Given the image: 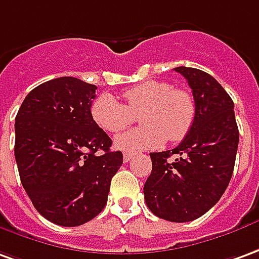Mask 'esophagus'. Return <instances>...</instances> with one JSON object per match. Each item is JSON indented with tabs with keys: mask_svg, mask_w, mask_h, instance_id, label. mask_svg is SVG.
<instances>
[{
	"mask_svg": "<svg viewBox=\"0 0 259 259\" xmlns=\"http://www.w3.org/2000/svg\"><path fill=\"white\" fill-rule=\"evenodd\" d=\"M133 158H134L133 153H124V158H122V159H124V162L126 163V162H130V160L133 159Z\"/></svg>",
	"mask_w": 259,
	"mask_h": 259,
	"instance_id": "obj_1",
	"label": "esophagus"
}]
</instances>
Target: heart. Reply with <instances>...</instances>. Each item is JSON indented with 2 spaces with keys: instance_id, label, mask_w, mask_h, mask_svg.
<instances>
[{
  "instance_id": "b5f03b06",
  "label": "heart",
  "mask_w": 259,
  "mask_h": 259,
  "mask_svg": "<svg viewBox=\"0 0 259 259\" xmlns=\"http://www.w3.org/2000/svg\"><path fill=\"white\" fill-rule=\"evenodd\" d=\"M125 104L110 94L93 101L92 117L107 133H119L140 115L142 126L119 134L114 147L135 153L160 147L165 141L179 142L186 137L196 118V103L186 90L174 89L166 81H145L124 92Z\"/></svg>"
}]
</instances>
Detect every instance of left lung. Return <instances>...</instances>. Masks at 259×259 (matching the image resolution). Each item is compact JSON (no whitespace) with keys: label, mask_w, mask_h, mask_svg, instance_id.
<instances>
[{"label":"left lung","mask_w":259,"mask_h":259,"mask_svg":"<svg viewBox=\"0 0 259 259\" xmlns=\"http://www.w3.org/2000/svg\"><path fill=\"white\" fill-rule=\"evenodd\" d=\"M193 92L196 118L172 151L152 152V172L144 186L148 208L163 220L199 219L220 200L233 176L238 148L234 103L208 73L175 67ZM172 154L177 159L169 161Z\"/></svg>","instance_id":"1"}]
</instances>
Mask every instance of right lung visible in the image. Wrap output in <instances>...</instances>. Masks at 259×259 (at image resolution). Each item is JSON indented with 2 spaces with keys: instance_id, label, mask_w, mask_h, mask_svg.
<instances>
[{
  "instance_id": "add662e5",
  "label": "right lung",
  "mask_w": 259,
  "mask_h": 259,
  "mask_svg": "<svg viewBox=\"0 0 259 259\" xmlns=\"http://www.w3.org/2000/svg\"><path fill=\"white\" fill-rule=\"evenodd\" d=\"M97 87L59 77L35 87L15 117V159L32 204L46 220L76 227L101 213L122 153L92 117Z\"/></svg>"
}]
</instances>
